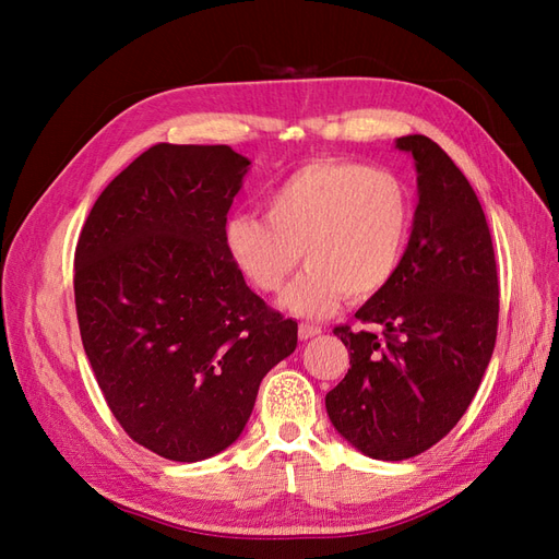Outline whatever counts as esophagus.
Segmentation results:
<instances>
[{
	"label": "esophagus",
	"mask_w": 559,
	"mask_h": 559,
	"mask_svg": "<svg viewBox=\"0 0 559 559\" xmlns=\"http://www.w3.org/2000/svg\"><path fill=\"white\" fill-rule=\"evenodd\" d=\"M319 333H321L319 326H310V324H300L298 326V337H300V341H310V337H314Z\"/></svg>",
	"instance_id": "34e87169"
}]
</instances>
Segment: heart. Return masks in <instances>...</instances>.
I'll use <instances>...</instances> for the list:
<instances>
[{
    "label": "heart",
    "mask_w": 559,
    "mask_h": 559,
    "mask_svg": "<svg viewBox=\"0 0 559 559\" xmlns=\"http://www.w3.org/2000/svg\"><path fill=\"white\" fill-rule=\"evenodd\" d=\"M413 205L399 177L345 160H312L284 177L265 218L235 214L224 226L228 257L263 294L292 277L300 251L310 265L282 296L292 314L319 319L343 298L378 296L399 273Z\"/></svg>",
    "instance_id": "b5f03b06"
}]
</instances>
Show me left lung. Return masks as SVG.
Returning <instances> with one entry per match:
<instances>
[{
    "label": "left lung",
    "mask_w": 559,
    "mask_h": 559,
    "mask_svg": "<svg viewBox=\"0 0 559 559\" xmlns=\"http://www.w3.org/2000/svg\"><path fill=\"white\" fill-rule=\"evenodd\" d=\"M396 148L417 170L413 233L394 280L357 310L370 331L335 326L349 370L326 394L335 431L366 456L401 462L462 419L492 359L499 282L485 212L445 151L425 134Z\"/></svg>",
    "instance_id": "left-lung-1"
}]
</instances>
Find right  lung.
I'll return each instance as SVG.
<instances>
[{"label": "right lung", "instance_id": "1", "mask_svg": "<svg viewBox=\"0 0 559 559\" xmlns=\"http://www.w3.org/2000/svg\"><path fill=\"white\" fill-rule=\"evenodd\" d=\"M251 160L156 144L95 200L74 253L81 341L134 443L202 462L238 441L298 324L253 294L224 242Z\"/></svg>", "mask_w": 559, "mask_h": 559}]
</instances>
